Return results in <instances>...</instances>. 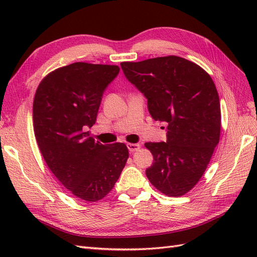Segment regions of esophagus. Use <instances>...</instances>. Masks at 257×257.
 Wrapping results in <instances>:
<instances>
[{"label": "esophagus", "mask_w": 257, "mask_h": 257, "mask_svg": "<svg viewBox=\"0 0 257 257\" xmlns=\"http://www.w3.org/2000/svg\"><path fill=\"white\" fill-rule=\"evenodd\" d=\"M139 148H141V145L139 144H127V149L130 152H135Z\"/></svg>", "instance_id": "esophagus-1"}]
</instances>
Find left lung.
<instances>
[{
	"mask_svg": "<svg viewBox=\"0 0 257 257\" xmlns=\"http://www.w3.org/2000/svg\"><path fill=\"white\" fill-rule=\"evenodd\" d=\"M126 79L147 98L155 121L167 125L166 143H146L153 155L149 181L167 196H182L194 188L219 144L220 99L203 68L180 57L122 62Z\"/></svg>",
	"mask_w": 257,
	"mask_h": 257,
	"instance_id": "left-lung-1",
	"label": "left lung"
}]
</instances>
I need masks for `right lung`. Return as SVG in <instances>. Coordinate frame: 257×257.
<instances>
[{
	"label": "right lung",
	"mask_w": 257,
	"mask_h": 257,
	"mask_svg": "<svg viewBox=\"0 0 257 257\" xmlns=\"http://www.w3.org/2000/svg\"><path fill=\"white\" fill-rule=\"evenodd\" d=\"M116 65L76 62L48 74L33 103L36 142L45 162L73 195L97 201L109 193L128 158L121 143L103 145L89 137Z\"/></svg>",
	"instance_id": "1"
}]
</instances>
